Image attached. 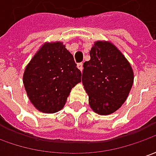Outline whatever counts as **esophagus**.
<instances>
[{
  "mask_svg": "<svg viewBox=\"0 0 156 156\" xmlns=\"http://www.w3.org/2000/svg\"><path fill=\"white\" fill-rule=\"evenodd\" d=\"M77 66H78V68L81 72L83 71V63H78V65H77Z\"/></svg>",
  "mask_w": 156,
  "mask_h": 156,
  "instance_id": "34e87169",
  "label": "esophagus"
}]
</instances>
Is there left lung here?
<instances>
[{
    "instance_id": "8db88e82",
    "label": "left lung",
    "mask_w": 156,
    "mask_h": 156,
    "mask_svg": "<svg viewBox=\"0 0 156 156\" xmlns=\"http://www.w3.org/2000/svg\"><path fill=\"white\" fill-rule=\"evenodd\" d=\"M83 63L82 83L89 105L99 115H110L126 101L134 82L131 66L113 44L97 41Z\"/></svg>"
}]
</instances>
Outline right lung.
<instances>
[{
  "label": "right lung",
  "mask_w": 156,
  "mask_h": 156,
  "mask_svg": "<svg viewBox=\"0 0 156 156\" xmlns=\"http://www.w3.org/2000/svg\"><path fill=\"white\" fill-rule=\"evenodd\" d=\"M81 81V72L73 54L61 42L45 43L23 74L31 103L43 113H55L66 103L72 89Z\"/></svg>",
  "instance_id": "obj_1"
}]
</instances>
